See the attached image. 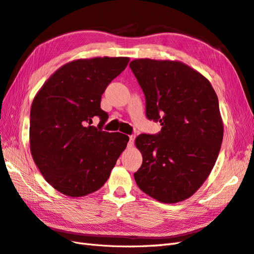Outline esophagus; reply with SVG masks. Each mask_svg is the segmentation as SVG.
I'll use <instances>...</instances> for the list:
<instances>
[{"mask_svg":"<svg viewBox=\"0 0 254 254\" xmlns=\"http://www.w3.org/2000/svg\"><path fill=\"white\" fill-rule=\"evenodd\" d=\"M134 140H135V135H131V136H129V140H128L127 146H128V147H133Z\"/></svg>","mask_w":254,"mask_h":254,"instance_id":"obj_1","label":"esophagus"}]
</instances>
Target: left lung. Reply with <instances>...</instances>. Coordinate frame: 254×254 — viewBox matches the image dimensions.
Here are the masks:
<instances>
[{"label": "left lung", "mask_w": 254, "mask_h": 254, "mask_svg": "<svg viewBox=\"0 0 254 254\" xmlns=\"http://www.w3.org/2000/svg\"><path fill=\"white\" fill-rule=\"evenodd\" d=\"M146 97L147 118L162 126L135 145L142 164L139 189L161 203L189 198L209 176L223 139L218 96L209 80L180 61L136 59L129 63Z\"/></svg>", "instance_id": "left-lung-1"}]
</instances>
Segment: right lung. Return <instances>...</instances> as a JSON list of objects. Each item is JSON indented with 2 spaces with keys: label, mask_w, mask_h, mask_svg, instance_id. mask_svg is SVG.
<instances>
[{
  "label": "right lung",
  "mask_w": 254,
  "mask_h": 254,
  "mask_svg": "<svg viewBox=\"0 0 254 254\" xmlns=\"http://www.w3.org/2000/svg\"><path fill=\"white\" fill-rule=\"evenodd\" d=\"M127 57L79 59L64 64L36 93L30 113V150L45 180L79 197L106 183L128 136L102 131L108 114L104 91L125 70ZM99 116L97 127L91 126Z\"/></svg>",
  "instance_id": "add662e5"
}]
</instances>
